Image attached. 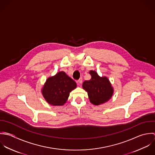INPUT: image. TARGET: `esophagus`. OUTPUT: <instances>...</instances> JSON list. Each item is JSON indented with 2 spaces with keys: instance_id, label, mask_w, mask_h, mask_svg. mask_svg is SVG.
<instances>
[{
  "instance_id": "34e87169",
  "label": "esophagus",
  "mask_w": 155,
  "mask_h": 155,
  "mask_svg": "<svg viewBox=\"0 0 155 155\" xmlns=\"http://www.w3.org/2000/svg\"><path fill=\"white\" fill-rule=\"evenodd\" d=\"M82 82H83V80H82V78H80L78 80L77 83H78V85H80V84H81Z\"/></svg>"
}]
</instances>
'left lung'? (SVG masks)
Wrapping results in <instances>:
<instances>
[{"instance_id": "obj_1", "label": "left lung", "mask_w": 155, "mask_h": 155, "mask_svg": "<svg viewBox=\"0 0 155 155\" xmlns=\"http://www.w3.org/2000/svg\"><path fill=\"white\" fill-rule=\"evenodd\" d=\"M91 79L83 83V88L88 94L89 100L94 105H99L109 101L112 97L114 89L108 78L98 75L94 71H91Z\"/></svg>"}]
</instances>
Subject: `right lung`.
<instances>
[{"mask_svg":"<svg viewBox=\"0 0 155 155\" xmlns=\"http://www.w3.org/2000/svg\"><path fill=\"white\" fill-rule=\"evenodd\" d=\"M76 87L75 81L61 71L46 80L41 92L49 104L61 106L66 103L69 93Z\"/></svg>","mask_w":155,"mask_h":155,"instance_id":"1","label":"right lung"}]
</instances>
